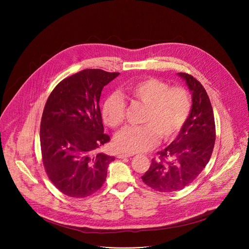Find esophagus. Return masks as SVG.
Masks as SVG:
<instances>
[{"label":"esophagus","instance_id":"obj_1","mask_svg":"<svg viewBox=\"0 0 249 249\" xmlns=\"http://www.w3.org/2000/svg\"><path fill=\"white\" fill-rule=\"evenodd\" d=\"M130 157H132V155H129V154H118L117 155V158L118 159H126V158H130Z\"/></svg>","mask_w":249,"mask_h":249}]
</instances>
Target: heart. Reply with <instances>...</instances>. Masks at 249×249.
Returning <instances> with one entry per match:
<instances>
[{"label":"heart","mask_w":249,"mask_h":249,"mask_svg":"<svg viewBox=\"0 0 249 249\" xmlns=\"http://www.w3.org/2000/svg\"><path fill=\"white\" fill-rule=\"evenodd\" d=\"M131 99L146 105L140 126H127L114 136V147L122 153L135 154L154 148L160 137L162 141L178 135L191 111V98L182 87H171L156 78L132 82L124 88ZM103 122L116 128L125 116V101L117 93H111L103 101Z\"/></svg>","instance_id":"obj_1"}]
</instances>
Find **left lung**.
Segmentation results:
<instances>
[{"label": "left lung", "mask_w": 249, "mask_h": 249, "mask_svg": "<svg viewBox=\"0 0 249 249\" xmlns=\"http://www.w3.org/2000/svg\"><path fill=\"white\" fill-rule=\"evenodd\" d=\"M192 92L187 121L174 141L153 159L142 176L145 184L160 192H173L190 185L202 172L214 149L216 127L210 98L203 86L191 75L177 73Z\"/></svg>", "instance_id": "left-lung-1"}]
</instances>
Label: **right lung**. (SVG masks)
Segmentation results:
<instances>
[{"mask_svg": "<svg viewBox=\"0 0 249 249\" xmlns=\"http://www.w3.org/2000/svg\"><path fill=\"white\" fill-rule=\"evenodd\" d=\"M118 75L83 70L60 82L47 99L40 124L43 165L51 182L67 196L84 198L96 192L115 160L96 151L110 140L103 133L101 90Z\"/></svg>", "mask_w": 249, "mask_h": 249, "instance_id": "1", "label": "right lung"}]
</instances>
